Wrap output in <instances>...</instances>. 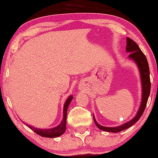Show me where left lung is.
I'll list each match as a JSON object with an SVG mask.
<instances>
[{
	"mask_svg": "<svg viewBox=\"0 0 158 158\" xmlns=\"http://www.w3.org/2000/svg\"><path fill=\"white\" fill-rule=\"evenodd\" d=\"M127 52L129 54L128 58L129 60H133L137 64V68H139L140 80H141L142 84V101L140 103V106L138 109L137 113L136 114L135 117L132 119H131L129 122H127L124 124H123L120 126L114 127H107L101 126L96 122V118L94 116V120L95 124L98 129L105 131H109V132H119L121 131L124 130L129 128V127L135 124L138 120L141 117L142 114L145 109L147 102H148L149 96L150 94V68H149L148 62L147 60L145 55L141 51V49L139 46L137 44V43L134 42L130 38L127 37Z\"/></svg>",
	"mask_w": 158,
	"mask_h": 158,
	"instance_id": "left-lung-1",
	"label": "left lung"
}]
</instances>
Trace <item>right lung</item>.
<instances>
[{
    "label": "right lung",
    "instance_id": "right-lung-1",
    "mask_svg": "<svg viewBox=\"0 0 158 158\" xmlns=\"http://www.w3.org/2000/svg\"><path fill=\"white\" fill-rule=\"evenodd\" d=\"M73 96H70L67 99L65 103L64 104L63 107V118H62V122L58 126L54 127V128L51 129H38L36 128L31 125H28L27 124H25L27 126L33 130L34 132H36L37 135L42 136L44 137H49V138H55L59 136H61L66 130V118H67V111H68V109L69 105L73 100Z\"/></svg>",
    "mask_w": 158,
    "mask_h": 158
}]
</instances>
